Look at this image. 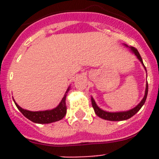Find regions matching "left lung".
I'll list each match as a JSON object with an SVG mask.
<instances>
[{
    "instance_id": "8db88e82",
    "label": "left lung",
    "mask_w": 159,
    "mask_h": 159,
    "mask_svg": "<svg viewBox=\"0 0 159 159\" xmlns=\"http://www.w3.org/2000/svg\"><path fill=\"white\" fill-rule=\"evenodd\" d=\"M131 51L136 55V57H138V59L142 62V64H143V60H142V57L140 56L139 52H138L137 49L134 47L130 48ZM144 66V64H143ZM146 69V67L144 66ZM147 93H148V84H147V88H146V92H145V95H144V98L143 99V100L140 102V103L138 105L137 107H135L134 108L131 109V110L128 111H124V112H116V113H111V112H107L101 110L99 107L97 106L96 103H95V100L93 99V98H92V107L94 108V111H95V114L99 117L102 118L103 119H106V120H109V121H122V120H126V119H128L130 118H131L132 116H134L136 113H137L141 109V107H143V105L145 103L146 99H147Z\"/></svg>"
}]
</instances>
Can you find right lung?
Masks as SVG:
<instances>
[{
	"mask_svg": "<svg viewBox=\"0 0 159 159\" xmlns=\"http://www.w3.org/2000/svg\"><path fill=\"white\" fill-rule=\"evenodd\" d=\"M69 88L67 89V91L66 92L67 93L68 92ZM65 93L64 98L62 99L60 103L59 104V106L57 107H56L55 109L50 111H30L25 110V109H22L20 107H19L17 105L16 102H15L16 107L18 108V110L23 114V116H25V117L29 119V120H31L33 123H51L53 122H57L62 119L65 116L66 113H67V107H66V96H67V94Z\"/></svg>",
	"mask_w": 159,
	"mask_h": 159,
	"instance_id": "right-lung-1",
	"label": "right lung"
}]
</instances>
